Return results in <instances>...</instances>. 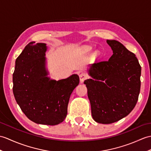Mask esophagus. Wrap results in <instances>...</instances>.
I'll return each instance as SVG.
<instances>
[{"mask_svg":"<svg viewBox=\"0 0 151 151\" xmlns=\"http://www.w3.org/2000/svg\"><path fill=\"white\" fill-rule=\"evenodd\" d=\"M79 77H80V81H81V82H82L84 80H86L88 78V75H87V73L85 72H82L80 74Z\"/></svg>","mask_w":151,"mask_h":151,"instance_id":"obj_1","label":"esophagus"}]
</instances>
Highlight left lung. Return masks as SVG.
<instances>
[{"label": "left lung", "instance_id": "8db88e82", "mask_svg": "<svg viewBox=\"0 0 151 151\" xmlns=\"http://www.w3.org/2000/svg\"><path fill=\"white\" fill-rule=\"evenodd\" d=\"M113 54L107 61L90 66L91 78L86 80L94 120L109 124L127 116L135 107L140 91L141 66L133 52L120 42L107 40Z\"/></svg>", "mask_w": 151, "mask_h": 151}]
</instances>
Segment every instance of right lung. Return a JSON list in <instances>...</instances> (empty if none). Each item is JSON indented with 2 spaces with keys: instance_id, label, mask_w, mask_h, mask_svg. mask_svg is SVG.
<instances>
[{
  "instance_id": "1",
  "label": "right lung",
  "mask_w": 151,
  "mask_h": 151,
  "mask_svg": "<svg viewBox=\"0 0 151 151\" xmlns=\"http://www.w3.org/2000/svg\"><path fill=\"white\" fill-rule=\"evenodd\" d=\"M46 44L31 42L15 61L13 92L21 110L38 124L55 125L65 120L70 96L79 84L72 75L58 81L47 76Z\"/></svg>"
}]
</instances>
